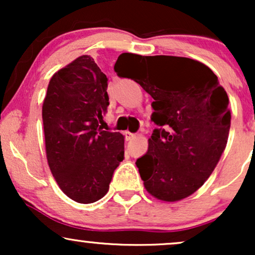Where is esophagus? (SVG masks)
Masks as SVG:
<instances>
[{"mask_svg":"<svg viewBox=\"0 0 255 255\" xmlns=\"http://www.w3.org/2000/svg\"><path fill=\"white\" fill-rule=\"evenodd\" d=\"M125 137H126V140H131L135 137V134L130 133V131H125Z\"/></svg>","mask_w":255,"mask_h":255,"instance_id":"obj_1","label":"esophagus"}]
</instances>
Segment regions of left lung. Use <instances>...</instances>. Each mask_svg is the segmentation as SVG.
Returning <instances> with one entry per match:
<instances>
[{"label": "left lung", "mask_w": 255, "mask_h": 255, "mask_svg": "<svg viewBox=\"0 0 255 255\" xmlns=\"http://www.w3.org/2000/svg\"><path fill=\"white\" fill-rule=\"evenodd\" d=\"M153 98L157 125L148 150L136 159L146 191L163 201L193 194L215 170L227 146L231 114L218 78L199 61L177 56H130L115 64ZM137 73L125 77V71Z\"/></svg>", "instance_id": "left-lung-1"}]
</instances>
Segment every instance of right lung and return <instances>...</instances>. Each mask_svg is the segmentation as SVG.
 <instances>
[{"instance_id":"obj_1","label":"right lung","mask_w":255,"mask_h":255,"mask_svg":"<svg viewBox=\"0 0 255 255\" xmlns=\"http://www.w3.org/2000/svg\"><path fill=\"white\" fill-rule=\"evenodd\" d=\"M107 89V75L83 55L52 75L43 103L49 166L64 194L80 204L107 194L125 158L124 135L99 126L109 105Z\"/></svg>"}]
</instances>
